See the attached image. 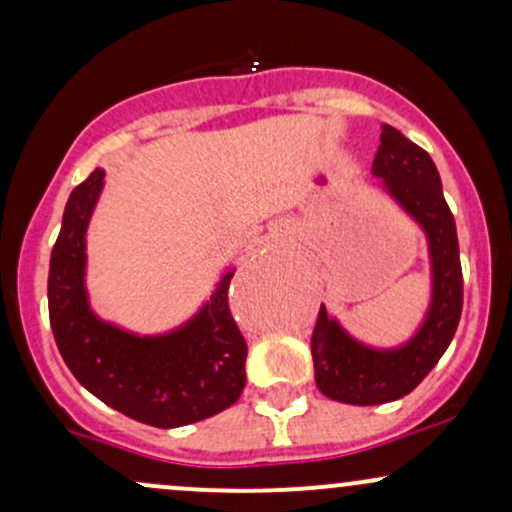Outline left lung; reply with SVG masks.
<instances>
[{"label":"left lung","mask_w":512,"mask_h":512,"mask_svg":"<svg viewBox=\"0 0 512 512\" xmlns=\"http://www.w3.org/2000/svg\"><path fill=\"white\" fill-rule=\"evenodd\" d=\"M373 175L380 180L375 187L424 231L431 298L424 320L399 346L361 342L320 305L310 339L315 383L325 397L356 407L395 402L409 395L445 354L462 315L457 228L433 158L399 129L383 125Z\"/></svg>","instance_id":"obj_1"}]
</instances>
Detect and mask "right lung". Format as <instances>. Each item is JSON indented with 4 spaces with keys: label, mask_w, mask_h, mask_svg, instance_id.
<instances>
[{
    "label": "right lung",
    "mask_w": 512,
    "mask_h": 512,
    "mask_svg": "<svg viewBox=\"0 0 512 512\" xmlns=\"http://www.w3.org/2000/svg\"><path fill=\"white\" fill-rule=\"evenodd\" d=\"M96 168L74 187L50 255L48 308L57 349L91 395L142 424L178 428L236 404L245 387L248 344L228 310L223 269L209 301L163 334H137L103 320L86 289V233L105 185Z\"/></svg>",
    "instance_id": "obj_1"
}]
</instances>
